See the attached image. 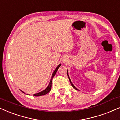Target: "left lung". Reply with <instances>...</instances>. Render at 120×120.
I'll return each mask as SVG.
<instances>
[{"instance_id":"1","label":"left lung","mask_w":120,"mask_h":120,"mask_svg":"<svg viewBox=\"0 0 120 120\" xmlns=\"http://www.w3.org/2000/svg\"><path fill=\"white\" fill-rule=\"evenodd\" d=\"M67 75H68V78H69V82H70V83H71V85H72V86L74 88H75V89H76V90H78L77 88H76V87H75V86H74V85H73V83H72V82H71V79H70V78H69V76H68V71H67Z\"/></svg>"}]
</instances>
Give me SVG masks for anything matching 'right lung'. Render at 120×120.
<instances>
[{
  "label": "right lung",
  "mask_w": 120,
  "mask_h": 120,
  "mask_svg": "<svg viewBox=\"0 0 120 120\" xmlns=\"http://www.w3.org/2000/svg\"><path fill=\"white\" fill-rule=\"evenodd\" d=\"M60 65H61L60 64H59L58 66V67L56 68V69H55V70H54V72H53L52 76V78H51V81H50L49 84L48 86L47 87V88L44 90V91L41 92H39V93H37V94H33L34 96H42V95H45V94H48L49 92L51 91V87H52V79H53V78L54 77V76H55L56 72H57V70H58V69L59 67H60ZM22 92H23V91H22ZM23 92L24 93V92Z\"/></svg>",
  "instance_id": "1"
}]
</instances>
